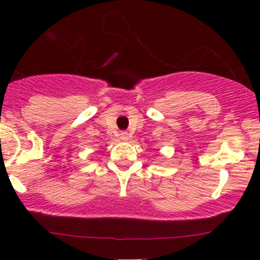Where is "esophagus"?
<instances>
[{
	"label": "esophagus",
	"mask_w": 260,
	"mask_h": 260,
	"mask_svg": "<svg viewBox=\"0 0 260 260\" xmlns=\"http://www.w3.org/2000/svg\"><path fill=\"white\" fill-rule=\"evenodd\" d=\"M120 138H122L123 141H127L129 137H128V133L127 132H122V133H120Z\"/></svg>",
	"instance_id": "esophagus-1"
}]
</instances>
